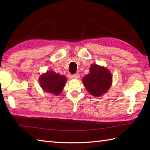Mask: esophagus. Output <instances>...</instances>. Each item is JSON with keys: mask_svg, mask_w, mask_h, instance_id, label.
I'll return each mask as SVG.
<instances>
[{"mask_svg": "<svg viewBox=\"0 0 150 150\" xmlns=\"http://www.w3.org/2000/svg\"><path fill=\"white\" fill-rule=\"evenodd\" d=\"M71 77H72V78H73V79H80V75H79V73H75V74L72 75Z\"/></svg>", "mask_w": 150, "mask_h": 150, "instance_id": "obj_1", "label": "esophagus"}]
</instances>
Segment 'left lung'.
Instances as JSON below:
<instances>
[{
	"instance_id": "left-lung-1",
	"label": "left lung",
	"mask_w": 150,
	"mask_h": 150,
	"mask_svg": "<svg viewBox=\"0 0 150 150\" xmlns=\"http://www.w3.org/2000/svg\"><path fill=\"white\" fill-rule=\"evenodd\" d=\"M82 82L91 95L100 97L111 87L112 76L107 68L93 64L90 68V73L82 79Z\"/></svg>"
}]
</instances>
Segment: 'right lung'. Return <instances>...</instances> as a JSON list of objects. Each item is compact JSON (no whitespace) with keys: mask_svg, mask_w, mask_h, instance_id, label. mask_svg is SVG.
Instances as JSON below:
<instances>
[{"mask_svg":"<svg viewBox=\"0 0 150 150\" xmlns=\"http://www.w3.org/2000/svg\"><path fill=\"white\" fill-rule=\"evenodd\" d=\"M67 81L65 76L53 71H47L40 76L39 82L42 90L48 93L59 95L63 90Z\"/></svg>","mask_w":150,"mask_h":150,"instance_id":"right-lung-1","label":"right lung"}]
</instances>
